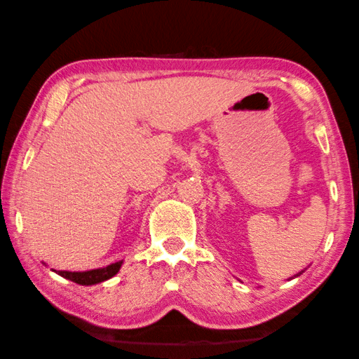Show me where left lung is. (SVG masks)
<instances>
[{
	"instance_id": "left-lung-1",
	"label": "left lung",
	"mask_w": 359,
	"mask_h": 359,
	"mask_svg": "<svg viewBox=\"0 0 359 359\" xmlns=\"http://www.w3.org/2000/svg\"><path fill=\"white\" fill-rule=\"evenodd\" d=\"M304 270H306V269H304ZM304 270H302V271H298V273H297V275H293V276H290V278L287 279V281H290V279H295V278H298L299 275H303V273H304Z\"/></svg>"
}]
</instances>
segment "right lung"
<instances>
[{"label":"right lung","instance_id":"add662e5","mask_svg":"<svg viewBox=\"0 0 359 359\" xmlns=\"http://www.w3.org/2000/svg\"><path fill=\"white\" fill-rule=\"evenodd\" d=\"M122 264L123 260H119V262L102 266V269H94V270H86V271H64V270H53V269L51 270L57 273L60 276L69 279L72 283H76L80 285H94V284L107 281V279L117 275V271L121 270Z\"/></svg>","mask_w":359,"mask_h":359}]
</instances>
